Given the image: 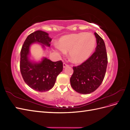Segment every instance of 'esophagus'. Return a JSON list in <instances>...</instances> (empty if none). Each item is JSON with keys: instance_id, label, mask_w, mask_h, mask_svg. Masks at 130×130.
I'll return each mask as SVG.
<instances>
[{"instance_id": "34e87169", "label": "esophagus", "mask_w": 130, "mask_h": 130, "mask_svg": "<svg viewBox=\"0 0 130 130\" xmlns=\"http://www.w3.org/2000/svg\"><path fill=\"white\" fill-rule=\"evenodd\" d=\"M63 68H64L67 67H68L69 66L67 64H66V63H63Z\"/></svg>"}]
</instances>
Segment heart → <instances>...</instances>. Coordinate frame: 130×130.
Listing matches in <instances>:
<instances>
[{
    "label": "heart",
    "instance_id": "b5f03b06",
    "mask_svg": "<svg viewBox=\"0 0 130 130\" xmlns=\"http://www.w3.org/2000/svg\"><path fill=\"white\" fill-rule=\"evenodd\" d=\"M96 44V39L89 32H79L62 36L58 44H55L56 52L64 54L69 51L70 60L76 63L87 60L93 53Z\"/></svg>",
    "mask_w": 130,
    "mask_h": 130
}]
</instances>
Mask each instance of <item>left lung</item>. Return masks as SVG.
Masks as SVG:
<instances>
[{"label": "left lung", "instance_id": "1", "mask_svg": "<svg viewBox=\"0 0 130 130\" xmlns=\"http://www.w3.org/2000/svg\"><path fill=\"white\" fill-rule=\"evenodd\" d=\"M94 35L97 43L95 52L83 63L73 67L74 73L70 79L72 88L82 94L91 93L99 87L107 68L108 61L105 42L97 33Z\"/></svg>", "mask_w": 130, "mask_h": 130}]
</instances>
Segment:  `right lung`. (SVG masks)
<instances>
[{"label": "right lung", "instance_id": "right-lung-1", "mask_svg": "<svg viewBox=\"0 0 130 130\" xmlns=\"http://www.w3.org/2000/svg\"><path fill=\"white\" fill-rule=\"evenodd\" d=\"M51 41L52 38L48 33L37 30L27 37L21 52L20 69L22 77L30 88L38 92H46L52 89L58 75L63 70L61 61L53 62L44 57L38 62L30 59L31 45L38 43L45 49V46H50Z\"/></svg>", "mask_w": 130, "mask_h": 130}]
</instances>
